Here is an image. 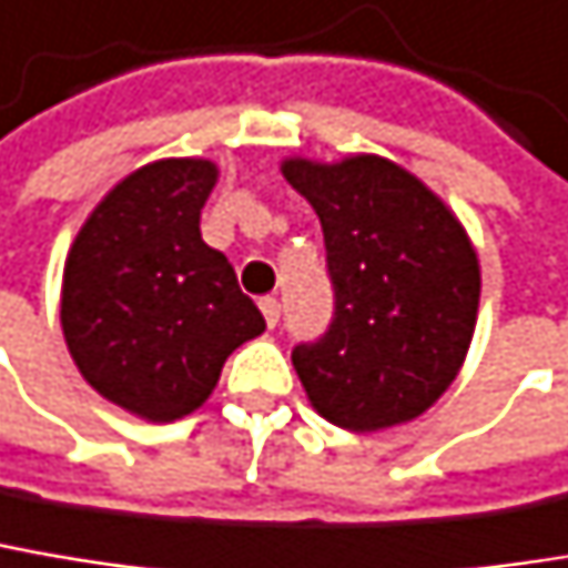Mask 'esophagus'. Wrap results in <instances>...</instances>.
I'll use <instances>...</instances> for the list:
<instances>
[{"label": "esophagus", "mask_w": 568, "mask_h": 568, "mask_svg": "<svg viewBox=\"0 0 568 568\" xmlns=\"http://www.w3.org/2000/svg\"><path fill=\"white\" fill-rule=\"evenodd\" d=\"M260 312H263L266 325L276 328V322H280V302H276V298H263V302H260Z\"/></svg>", "instance_id": "esophagus-1"}]
</instances>
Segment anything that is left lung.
Listing matches in <instances>:
<instances>
[{
	"instance_id": "left-lung-1",
	"label": "left lung",
	"mask_w": 568,
	"mask_h": 568,
	"mask_svg": "<svg viewBox=\"0 0 568 568\" xmlns=\"http://www.w3.org/2000/svg\"><path fill=\"white\" fill-rule=\"evenodd\" d=\"M283 179L315 207L335 322L292 351L318 416L347 433L413 423L455 384L478 325L481 266L455 211L374 152L288 155Z\"/></svg>"
}]
</instances>
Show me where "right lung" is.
I'll list each match as a JSON object with an SVG mask.
<instances>
[{
    "instance_id": "right-lung-1",
    "label": "right lung",
    "mask_w": 568,
    "mask_h": 568,
    "mask_svg": "<svg viewBox=\"0 0 568 568\" xmlns=\"http://www.w3.org/2000/svg\"><path fill=\"white\" fill-rule=\"evenodd\" d=\"M211 159H155L116 181L64 260L61 332L80 377L145 423H175L214 393L224 361L266 332L201 207Z\"/></svg>"
}]
</instances>
